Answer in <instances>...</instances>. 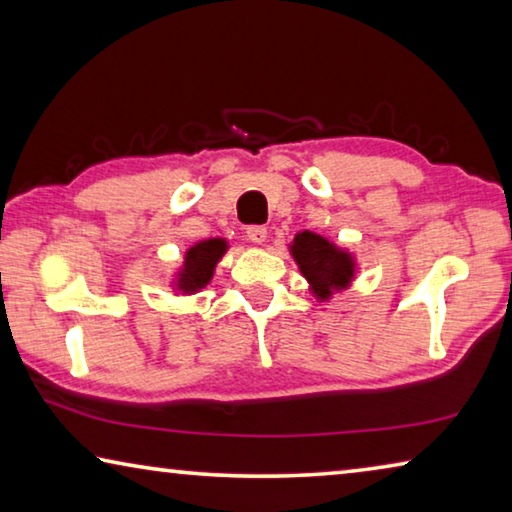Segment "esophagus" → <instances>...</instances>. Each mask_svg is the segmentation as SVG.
I'll return each instance as SVG.
<instances>
[{
  "mask_svg": "<svg viewBox=\"0 0 512 512\" xmlns=\"http://www.w3.org/2000/svg\"><path fill=\"white\" fill-rule=\"evenodd\" d=\"M266 235H268V230L264 228V225H248L246 228V237L253 241V244H264Z\"/></svg>",
  "mask_w": 512,
  "mask_h": 512,
  "instance_id": "34e87169",
  "label": "esophagus"
}]
</instances>
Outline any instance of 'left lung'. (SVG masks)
<instances>
[{
  "mask_svg": "<svg viewBox=\"0 0 512 512\" xmlns=\"http://www.w3.org/2000/svg\"><path fill=\"white\" fill-rule=\"evenodd\" d=\"M291 255L300 266V273L307 277L311 291L320 300L332 296L334 291L348 287L354 277V259L350 253L329 244L325 237L316 232H300L293 239Z\"/></svg>",
  "mask_w": 512,
  "mask_h": 512,
  "instance_id": "obj_1",
  "label": "left lung"
}]
</instances>
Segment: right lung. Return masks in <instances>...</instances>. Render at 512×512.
I'll list each match as a JSON object with an SVG mask.
<instances>
[{
	"mask_svg": "<svg viewBox=\"0 0 512 512\" xmlns=\"http://www.w3.org/2000/svg\"><path fill=\"white\" fill-rule=\"evenodd\" d=\"M225 250H228L225 239H205L201 244L189 248L185 253V264L180 268L176 280L178 291L196 293L207 287V282L212 280L216 262L223 257Z\"/></svg>",
	"mask_w": 512,
	"mask_h": 512,
	"instance_id": "right-lung-1",
	"label": "right lung"
}]
</instances>
